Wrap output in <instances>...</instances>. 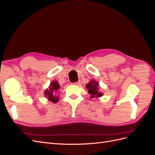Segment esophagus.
Returning a JSON list of instances; mask_svg holds the SVG:
<instances>
[{"label":"esophagus","instance_id":"obj_1","mask_svg":"<svg viewBox=\"0 0 155 155\" xmlns=\"http://www.w3.org/2000/svg\"><path fill=\"white\" fill-rule=\"evenodd\" d=\"M79 83H80V82L78 81V82H76V83H74L72 84H74V85H79Z\"/></svg>","mask_w":155,"mask_h":155}]
</instances>
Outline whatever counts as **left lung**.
I'll use <instances>...</instances> for the list:
<instances>
[{"label":"left lung","mask_w":155,"mask_h":155,"mask_svg":"<svg viewBox=\"0 0 155 155\" xmlns=\"http://www.w3.org/2000/svg\"><path fill=\"white\" fill-rule=\"evenodd\" d=\"M88 92L91 94V97H99L102 96L103 94L98 91V83L94 80H91L86 85Z\"/></svg>","instance_id":"8db88e82"}]
</instances>
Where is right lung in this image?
Wrapping results in <instances>:
<instances>
[{"instance_id": "add662e5", "label": "right lung", "mask_w": 155, "mask_h": 155, "mask_svg": "<svg viewBox=\"0 0 155 155\" xmlns=\"http://www.w3.org/2000/svg\"><path fill=\"white\" fill-rule=\"evenodd\" d=\"M60 88V85L57 81H53L51 82L49 86L48 90H46L45 92V97L48 99L49 101L55 104L59 101V96L55 94Z\"/></svg>"}]
</instances>
